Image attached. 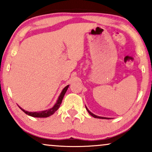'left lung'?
I'll return each instance as SVG.
<instances>
[{"label":"left lung","mask_w":152,"mask_h":152,"mask_svg":"<svg viewBox=\"0 0 152 152\" xmlns=\"http://www.w3.org/2000/svg\"><path fill=\"white\" fill-rule=\"evenodd\" d=\"M86 110H87V111H88V114H89L90 115H91V116H93V117H94V118H105V117H100V116H96V115H94V114H92V113L91 112V111H89V110L87 109L86 107Z\"/></svg>","instance_id":"obj_1"}]
</instances>
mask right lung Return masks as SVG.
Listing matches in <instances>:
<instances>
[{
	"mask_svg": "<svg viewBox=\"0 0 152 152\" xmlns=\"http://www.w3.org/2000/svg\"><path fill=\"white\" fill-rule=\"evenodd\" d=\"M69 86H66L65 88L63 89L62 92L61 93V95L59 96L58 99V101H57V102L56 103V104L53 106V107L51 108V109H49V110H46V111H39V112H28V111H26L25 110L22 109L20 107V109H21L23 111H24V112H25L26 114L29 115V116H33V117H38V118L48 117V116H50V115L53 114L54 113H55L56 111L58 109V108L60 107L61 104V102H62L63 98H64V95H65L66 91H67L68 88H69Z\"/></svg>",
	"mask_w": 152,
	"mask_h": 152,
	"instance_id": "add662e5",
	"label": "right lung"
}]
</instances>
